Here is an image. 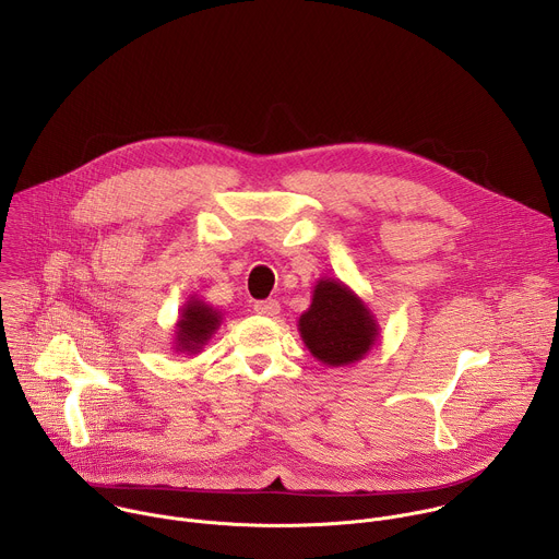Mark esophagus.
Masks as SVG:
<instances>
[{"label": "esophagus", "instance_id": "1", "mask_svg": "<svg viewBox=\"0 0 559 559\" xmlns=\"http://www.w3.org/2000/svg\"><path fill=\"white\" fill-rule=\"evenodd\" d=\"M254 311L261 313V316L274 318V316L281 313V305H278V300H259V302L254 305Z\"/></svg>", "mask_w": 559, "mask_h": 559}]
</instances>
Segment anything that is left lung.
I'll list each match as a JSON object with an SVG mask.
<instances>
[{
    "instance_id": "8db88e82",
    "label": "left lung",
    "mask_w": 559,
    "mask_h": 559,
    "mask_svg": "<svg viewBox=\"0 0 559 559\" xmlns=\"http://www.w3.org/2000/svg\"><path fill=\"white\" fill-rule=\"evenodd\" d=\"M298 334L309 354L328 367L362 360L380 336L365 300L338 278H318L311 305L298 318Z\"/></svg>"
}]
</instances>
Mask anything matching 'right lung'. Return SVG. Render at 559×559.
Returning a JSON list of instances; mask_svg holds the SVG:
<instances>
[{
  "instance_id": "add662e5",
  "label": "right lung",
  "mask_w": 559,
  "mask_h": 559,
  "mask_svg": "<svg viewBox=\"0 0 559 559\" xmlns=\"http://www.w3.org/2000/svg\"><path fill=\"white\" fill-rule=\"evenodd\" d=\"M223 323V313L207 305L199 296H190L179 309V321L175 325V352L194 356L216 334Z\"/></svg>"
}]
</instances>
